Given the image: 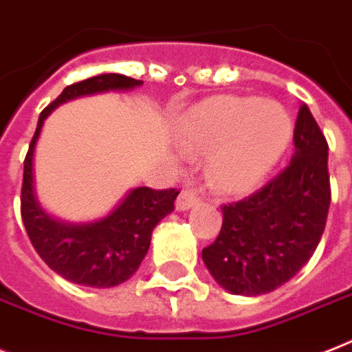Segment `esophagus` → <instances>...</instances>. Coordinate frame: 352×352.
Returning <instances> with one entry per match:
<instances>
[{"instance_id": "1", "label": "esophagus", "mask_w": 352, "mask_h": 352, "mask_svg": "<svg viewBox=\"0 0 352 352\" xmlns=\"http://www.w3.org/2000/svg\"><path fill=\"white\" fill-rule=\"evenodd\" d=\"M197 203H199V197L196 196L194 190H183L178 196V199H176V210L185 212L188 210V208L196 207Z\"/></svg>"}]
</instances>
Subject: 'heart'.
Returning <instances> with one entry per match:
<instances>
[{
  "label": "heart",
  "instance_id": "obj_1",
  "mask_svg": "<svg viewBox=\"0 0 352 352\" xmlns=\"http://www.w3.org/2000/svg\"><path fill=\"white\" fill-rule=\"evenodd\" d=\"M174 136L188 155L210 151L207 178L212 187L246 194L259 187L284 155L292 118L275 102L217 97L183 117Z\"/></svg>",
  "mask_w": 352,
  "mask_h": 352
}]
</instances>
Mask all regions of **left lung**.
<instances>
[{"label": "left lung", "instance_id": "obj_1", "mask_svg": "<svg viewBox=\"0 0 352 352\" xmlns=\"http://www.w3.org/2000/svg\"><path fill=\"white\" fill-rule=\"evenodd\" d=\"M293 144L283 173L254 196L223 207L221 232L201 252L228 293L274 292L300 272L320 243L331 203L329 147L306 104L298 109Z\"/></svg>", "mask_w": 352, "mask_h": 352}]
</instances>
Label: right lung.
<instances>
[{
  "label": "right lung",
  "instance_id": "1",
  "mask_svg": "<svg viewBox=\"0 0 352 352\" xmlns=\"http://www.w3.org/2000/svg\"><path fill=\"white\" fill-rule=\"evenodd\" d=\"M142 80L120 74H104L66 86L59 97L43 109L36 135L25 160L21 216L32 245L55 274L89 287H113L126 283L140 268L149 252L155 226L174 210L176 188H131L106 216L84 223L63 221L43 208L36 194L34 156L46 117L74 98L107 91H129Z\"/></svg>",
  "mask_w": 352,
  "mask_h": 352
}]
</instances>
